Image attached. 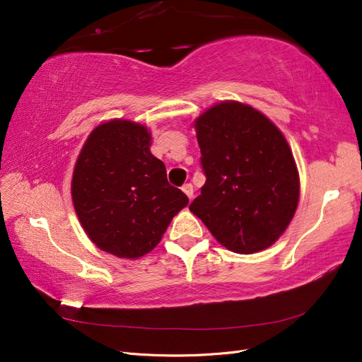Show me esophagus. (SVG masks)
Here are the masks:
<instances>
[{"label":"esophagus","instance_id":"1","mask_svg":"<svg viewBox=\"0 0 362 362\" xmlns=\"http://www.w3.org/2000/svg\"><path fill=\"white\" fill-rule=\"evenodd\" d=\"M182 192L189 196V199H192V198H193V185H192L190 182H187V184H184V185H182Z\"/></svg>","mask_w":362,"mask_h":362}]
</instances>
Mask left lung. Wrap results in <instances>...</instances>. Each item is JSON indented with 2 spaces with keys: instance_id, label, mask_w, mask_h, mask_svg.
Segmentation results:
<instances>
[{
  "instance_id": "8db88e82",
  "label": "left lung",
  "mask_w": 362,
  "mask_h": 362,
  "mask_svg": "<svg viewBox=\"0 0 362 362\" xmlns=\"http://www.w3.org/2000/svg\"><path fill=\"white\" fill-rule=\"evenodd\" d=\"M194 128L206 181L190 211L229 250L269 247L299 202V175L286 137L264 115L234 101L211 107Z\"/></svg>"
}]
</instances>
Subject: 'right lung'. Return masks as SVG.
I'll use <instances>...</instances> for the list:
<instances>
[{
	"instance_id": "add662e5",
	"label": "right lung",
	"mask_w": 362,
	"mask_h": 362,
	"mask_svg": "<svg viewBox=\"0 0 362 362\" xmlns=\"http://www.w3.org/2000/svg\"><path fill=\"white\" fill-rule=\"evenodd\" d=\"M149 146L146 127L110 120L92 131L74 169L72 201L86 234L119 258L151 252L189 204Z\"/></svg>"
}]
</instances>
